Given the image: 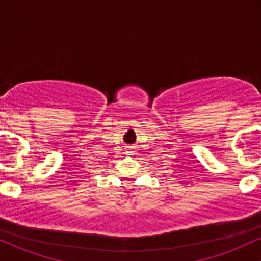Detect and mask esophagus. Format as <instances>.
<instances>
[{
	"instance_id": "34e87169",
	"label": "esophagus",
	"mask_w": 261,
	"mask_h": 261,
	"mask_svg": "<svg viewBox=\"0 0 261 261\" xmlns=\"http://www.w3.org/2000/svg\"><path fill=\"white\" fill-rule=\"evenodd\" d=\"M126 153L128 154V155H131V154H134V149H126Z\"/></svg>"
}]
</instances>
